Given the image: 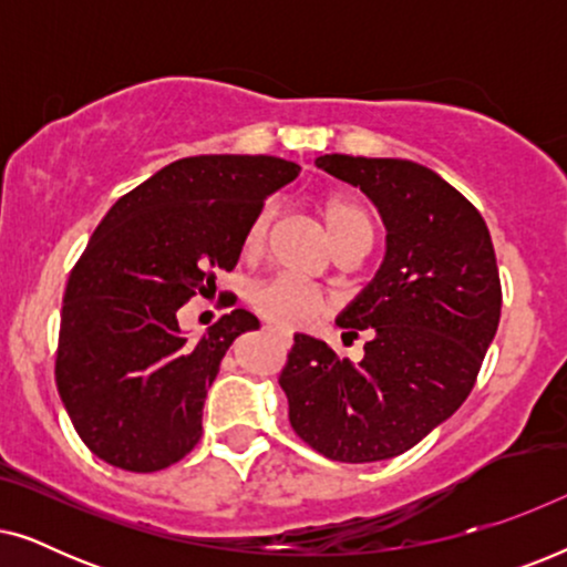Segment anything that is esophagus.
<instances>
[{"mask_svg": "<svg viewBox=\"0 0 567 567\" xmlns=\"http://www.w3.org/2000/svg\"><path fill=\"white\" fill-rule=\"evenodd\" d=\"M266 330H268V332H276L274 324H266ZM281 336H286V332H281Z\"/></svg>", "mask_w": 567, "mask_h": 567, "instance_id": "obj_1", "label": "esophagus"}]
</instances>
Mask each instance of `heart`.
<instances>
[{"label": "heart", "mask_w": 567, "mask_h": 567, "mask_svg": "<svg viewBox=\"0 0 567 567\" xmlns=\"http://www.w3.org/2000/svg\"><path fill=\"white\" fill-rule=\"evenodd\" d=\"M320 216L336 250H343L348 245L371 247L374 243V216L355 196L328 193L320 198ZM270 224H274V212L268 206L252 216L243 237L245 255L252 258L266 247ZM250 301L258 309V315L278 328H301V324H309L330 309V297L320 286L299 281V278L286 274L260 281L250 291Z\"/></svg>", "instance_id": "b5f03b06"}]
</instances>
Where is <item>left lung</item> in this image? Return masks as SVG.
<instances>
[{
	"instance_id": "8db88e82",
	"label": "left lung",
	"mask_w": 567,
	"mask_h": 567,
	"mask_svg": "<svg viewBox=\"0 0 567 567\" xmlns=\"http://www.w3.org/2000/svg\"><path fill=\"white\" fill-rule=\"evenodd\" d=\"M324 173L359 185L386 227L374 281L338 317L367 330L359 363L293 336L278 384L297 436L336 462L398 456L467 400L501 320V276L487 224L433 169L410 159L324 154Z\"/></svg>"
}]
</instances>
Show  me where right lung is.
<instances>
[{
    "mask_svg": "<svg viewBox=\"0 0 567 567\" xmlns=\"http://www.w3.org/2000/svg\"><path fill=\"white\" fill-rule=\"evenodd\" d=\"M297 175L299 165L266 154L185 157L121 196L97 224L66 281L56 386L100 460L157 472L198 444L224 353L260 322L231 309L190 343L177 309L216 291V274L237 266L262 198Z\"/></svg>",
    "mask_w": 567,
    "mask_h": 567,
    "instance_id": "obj_1",
    "label": "right lung"
}]
</instances>
